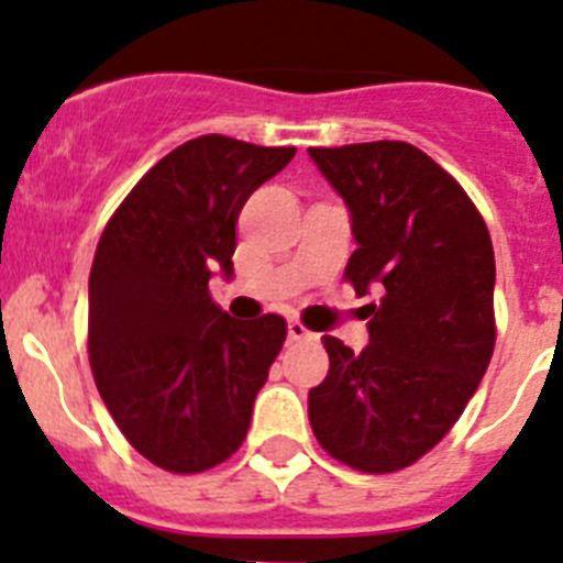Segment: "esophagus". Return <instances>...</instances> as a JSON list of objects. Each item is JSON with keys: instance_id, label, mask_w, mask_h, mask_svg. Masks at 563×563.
Returning a JSON list of instances; mask_svg holds the SVG:
<instances>
[{"instance_id": "1", "label": "esophagus", "mask_w": 563, "mask_h": 563, "mask_svg": "<svg viewBox=\"0 0 563 563\" xmlns=\"http://www.w3.org/2000/svg\"><path fill=\"white\" fill-rule=\"evenodd\" d=\"M288 339H294V342H317L319 333L308 331V328L302 325V322L291 319V322H288Z\"/></svg>"}]
</instances>
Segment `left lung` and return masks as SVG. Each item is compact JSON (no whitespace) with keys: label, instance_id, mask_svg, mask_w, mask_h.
<instances>
[{"label":"left lung","instance_id":"left-lung-1","mask_svg":"<svg viewBox=\"0 0 563 563\" xmlns=\"http://www.w3.org/2000/svg\"><path fill=\"white\" fill-rule=\"evenodd\" d=\"M351 212L344 277L369 291V344L322 336L331 369L308 420L331 457L367 474L412 465L445 438L494 353L496 263L463 187L409 143L308 148Z\"/></svg>","mask_w":563,"mask_h":563}]
</instances>
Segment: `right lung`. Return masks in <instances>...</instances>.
<instances>
[{
	"mask_svg": "<svg viewBox=\"0 0 563 563\" xmlns=\"http://www.w3.org/2000/svg\"><path fill=\"white\" fill-rule=\"evenodd\" d=\"M297 148L207 134L159 159L111 216L89 275V362L136 452L174 474L244 443L286 319H232L210 277H232L241 207Z\"/></svg>",
	"mask_w": 563,
	"mask_h": 563,
	"instance_id": "right-lung-1",
	"label": "right lung"
}]
</instances>
